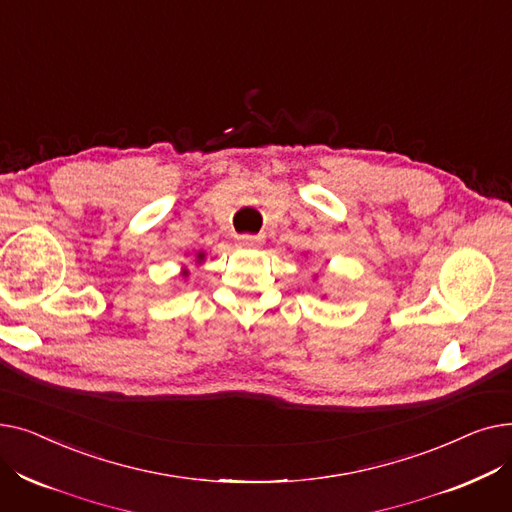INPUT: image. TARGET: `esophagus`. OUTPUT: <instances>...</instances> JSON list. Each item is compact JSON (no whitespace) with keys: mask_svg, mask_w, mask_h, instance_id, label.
<instances>
[{"mask_svg":"<svg viewBox=\"0 0 512 512\" xmlns=\"http://www.w3.org/2000/svg\"><path fill=\"white\" fill-rule=\"evenodd\" d=\"M261 236H251V234H240L236 236V245L242 247V249H253V247H259L261 245Z\"/></svg>","mask_w":512,"mask_h":512,"instance_id":"obj_1","label":"esophagus"}]
</instances>
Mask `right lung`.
I'll return each mask as SVG.
<instances>
[{
	"label": "right lung",
	"instance_id": "add662e5",
	"mask_svg": "<svg viewBox=\"0 0 512 512\" xmlns=\"http://www.w3.org/2000/svg\"><path fill=\"white\" fill-rule=\"evenodd\" d=\"M197 261H203V253H199V255H197ZM184 276H186V272H184Z\"/></svg>",
	"mask_w": 512,
	"mask_h": 512
}]
</instances>
